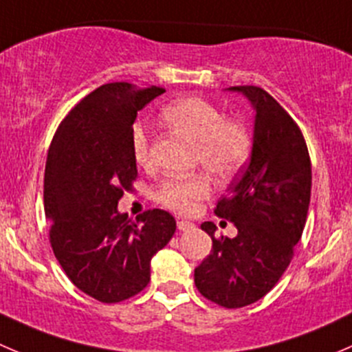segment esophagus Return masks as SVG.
<instances>
[{
    "instance_id": "1",
    "label": "esophagus",
    "mask_w": 352,
    "mask_h": 352,
    "mask_svg": "<svg viewBox=\"0 0 352 352\" xmlns=\"http://www.w3.org/2000/svg\"><path fill=\"white\" fill-rule=\"evenodd\" d=\"M194 227H196V225H194L192 221H189V220H177V228H179L180 232L190 230V228H194Z\"/></svg>"
}]
</instances>
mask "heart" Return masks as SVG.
I'll list each match as a JSON object with an SVG mask.
<instances>
[{"instance_id":"1","label":"heart","mask_w":352,"mask_h":352,"mask_svg":"<svg viewBox=\"0 0 352 352\" xmlns=\"http://www.w3.org/2000/svg\"><path fill=\"white\" fill-rule=\"evenodd\" d=\"M163 118L184 139L196 144L197 160L217 179L234 177L251 156L249 129L241 122L225 120L223 111L203 98H180L163 110ZM132 155L139 166L149 165V135L142 125H135L132 131ZM210 192L206 177H172L160 184L155 199L168 210L190 214Z\"/></svg>"}]
</instances>
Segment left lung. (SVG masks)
<instances>
[{
    "instance_id": "8db88e82",
    "label": "left lung",
    "mask_w": 352,
    "mask_h": 352,
    "mask_svg": "<svg viewBox=\"0 0 352 352\" xmlns=\"http://www.w3.org/2000/svg\"><path fill=\"white\" fill-rule=\"evenodd\" d=\"M254 110L252 151L214 213L234 221V239L214 237L217 225H201L213 241L194 270L201 294L223 308H242L268 294L287 270L308 217L311 163L305 138L287 111L261 87H228Z\"/></svg>"
}]
</instances>
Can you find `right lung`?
I'll return each instance as SVG.
<instances>
[{
  "mask_svg": "<svg viewBox=\"0 0 352 352\" xmlns=\"http://www.w3.org/2000/svg\"><path fill=\"white\" fill-rule=\"evenodd\" d=\"M163 93L129 82L101 85L72 108L47 153L44 213L51 248L72 284L108 305L149 284L151 258L175 234V218L165 210L146 211L138 221L118 211L138 177L132 125Z\"/></svg>",
  "mask_w": 352,
  "mask_h": 352,
  "instance_id": "right-lung-1",
  "label": "right lung"
}]
</instances>
